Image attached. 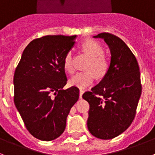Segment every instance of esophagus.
I'll use <instances>...</instances> for the list:
<instances>
[{"mask_svg": "<svg viewBox=\"0 0 155 155\" xmlns=\"http://www.w3.org/2000/svg\"><path fill=\"white\" fill-rule=\"evenodd\" d=\"M84 93V90L80 89V98H82V95H83V94Z\"/></svg>", "mask_w": 155, "mask_h": 155, "instance_id": "esophagus-1", "label": "esophagus"}]
</instances>
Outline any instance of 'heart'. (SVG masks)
<instances>
[{
    "mask_svg": "<svg viewBox=\"0 0 155 155\" xmlns=\"http://www.w3.org/2000/svg\"><path fill=\"white\" fill-rule=\"evenodd\" d=\"M81 48L90 58L86 65L87 71L77 72L70 79L69 83L71 85L79 88H85L93 83L94 75L93 71L97 77H103L110 68V63L109 59L104 56L103 46L97 41L87 40L82 44ZM64 68L69 73L74 71L73 54L71 51L68 52L64 58Z\"/></svg>",
    "mask_w": 155,
    "mask_h": 155,
    "instance_id": "b5f03b06",
    "label": "heart"
}]
</instances>
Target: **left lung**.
<instances>
[{
	"label": "left lung",
	"instance_id": "left-lung-1",
	"mask_svg": "<svg viewBox=\"0 0 155 155\" xmlns=\"http://www.w3.org/2000/svg\"><path fill=\"white\" fill-rule=\"evenodd\" d=\"M110 49V68L100 83L83 94L90 105L87 128L94 136L111 140L131 125L142 92L139 64L120 38L101 33Z\"/></svg>",
	"mask_w": 155,
	"mask_h": 155
}]
</instances>
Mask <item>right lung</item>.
Here are the masks:
<instances>
[{
    "instance_id": "obj_1",
    "label": "right lung",
    "mask_w": 155,
    "mask_h": 155,
    "mask_svg": "<svg viewBox=\"0 0 155 155\" xmlns=\"http://www.w3.org/2000/svg\"><path fill=\"white\" fill-rule=\"evenodd\" d=\"M76 35H47L31 41L23 50L14 74V102L28 132L51 141L66 127L71 108L77 102L76 87L66 90L64 58Z\"/></svg>"
}]
</instances>
